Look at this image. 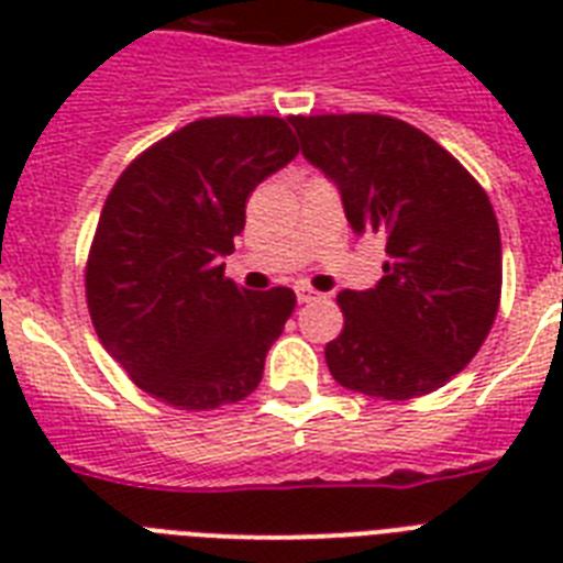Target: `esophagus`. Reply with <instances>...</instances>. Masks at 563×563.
<instances>
[{"label":"esophagus","instance_id":"34e87169","mask_svg":"<svg viewBox=\"0 0 563 563\" xmlns=\"http://www.w3.org/2000/svg\"><path fill=\"white\" fill-rule=\"evenodd\" d=\"M321 295H318L316 289H309V286H298V300L300 303H312V300H318Z\"/></svg>","mask_w":563,"mask_h":563}]
</instances>
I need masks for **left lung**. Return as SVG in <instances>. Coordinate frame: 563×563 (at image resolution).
<instances>
[{
	"instance_id": "1",
	"label": "left lung",
	"mask_w": 563,
	"mask_h": 563,
	"mask_svg": "<svg viewBox=\"0 0 563 563\" xmlns=\"http://www.w3.org/2000/svg\"><path fill=\"white\" fill-rule=\"evenodd\" d=\"M300 152L335 180L356 233L388 263L339 291L344 330L324 347L351 391L409 400L450 383L488 339L503 291L499 224L479 180L409 122L383 113L295 117Z\"/></svg>"
}]
</instances>
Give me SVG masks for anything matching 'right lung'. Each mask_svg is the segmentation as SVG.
Returning a JSON list of instances; mask_svg holds the SVG:
<instances>
[{"label": "right lung", "mask_w": 563, "mask_h": 563, "mask_svg": "<svg viewBox=\"0 0 563 563\" xmlns=\"http://www.w3.org/2000/svg\"><path fill=\"white\" fill-rule=\"evenodd\" d=\"M291 119L212 117L145 148L110 189L87 256V307L104 351L145 394L207 411L245 400L295 291H247L221 256L256 184L300 152Z\"/></svg>", "instance_id": "right-lung-1"}]
</instances>
